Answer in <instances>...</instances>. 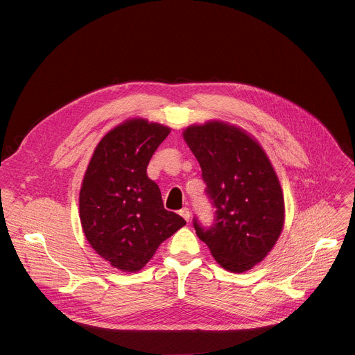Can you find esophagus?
Returning a JSON list of instances; mask_svg holds the SVG:
<instances>
[{
	"label": "esophagus",
	"mask_w": 355,
	"mask_h": 355,
	"mask_svg": "<svg viewBox=\"0 0 355 355\" xmlns=\"http://www.w3.org/2000/svg\"><path fill=\"white\" fill-rule=\"evenodd\" d=\"M180 215L187 220V222H189V218H191V214H189V209L188 208H182L181 211H180Z\"/></svg>",
	"instance_id": "34e87169"
}]
</instances>
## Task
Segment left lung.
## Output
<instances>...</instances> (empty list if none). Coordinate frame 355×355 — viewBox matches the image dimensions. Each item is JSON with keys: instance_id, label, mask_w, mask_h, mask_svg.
I'll return each instance as SVG.
<instances>
[{"instance_id": "8db88e82", "label": "left lung", "mask_w": 355, "mask_h": 355, "mask_svg": "<svg viewBox=\"0 0 355 355\" xmlns=\"http://www.w3.org/2000/svg\"><path fill=\"white\" fill-rule=\"evenodd\" d=\"M182 136L216 208L211 229L193 219L196 234L225 270L248 271L268 256L284 227L278 175L260 143L236 125L208 121L188 126Z\"/></svg>"}]
</instances>
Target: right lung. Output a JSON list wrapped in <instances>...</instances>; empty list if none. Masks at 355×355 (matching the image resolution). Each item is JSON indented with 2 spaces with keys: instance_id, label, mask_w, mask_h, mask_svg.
<instances>
[{
  "instance_id": "right-lung-1",
  "label": "right lung",
  "mask_w": 355,
  "mask_h": 355,
  "mask_svg": "<svg viewBox=\"0 0 355 355\" xmlns=\"http://www.w3.org/2000/svg\"><path fill=\"white\" fill-rule=\"evenodd\" d=\"M170 128L132 118L96 144L80 189V222L96 254L123 272L140 271L187 222L164 209L147 166Z\"/></svg>"
}]
</instances>
